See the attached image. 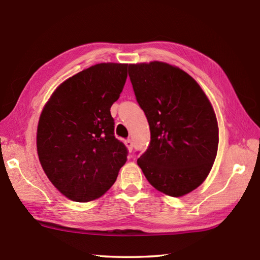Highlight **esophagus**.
Masks as SVG:
<instances>
[{"instance_id": "esophagus-1", "label": "esophagus", "mask_w": 260, "mask_h": 260, "mask_svg": "<svg viewBox=\"0 0 260 260\" xmlns=\"http://www.w3.org/2000/svg\"><path fill=\"white\" fill-rule=\"evenodd\" d=\"M124 143L127 146V149H128V151L132 152V150H133V142H132V140H129V139L126 140Z\"/></svg>"}]
</instances>
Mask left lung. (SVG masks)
Listing matches in <instances>:
<instances>
[{
	"label": "left lung",
	"instance_id": "left-lung-1",
	"mask_svg": "<svg viewBox=\"0 0 260 260\" xmlns=\"http://www.w3.org/2000/svg\"><path fill=\"white\" fill-rule=\"evenodd\" d=\"M128 75L151 132L150 145L137 165L155 189L184 196L203 184L214 164V109L196 81L172 65L131 64Z\"/></svg>",
	"mask_w": 260,
	"mask_h": 260
}]
</instances>
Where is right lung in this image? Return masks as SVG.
<instances>
[{
	"label": "right lung",
	"instance_id": "add662e5",
	"mask_svg": "<svg viewBox=\"0 0 260 260\" xmlns=\"http://www.w3.org/2000/svg\"><path fill=\"white\" fill-rule=\"evenodd\" d=\"M128 64L101 63L60 84L40 115L37 152L50 182L71 201L103 196L127 160L115 137L110 107L118 100Z\"/></svg>",
	"mask_w": 260,
	"mask_h": 260
}]
</instances>
